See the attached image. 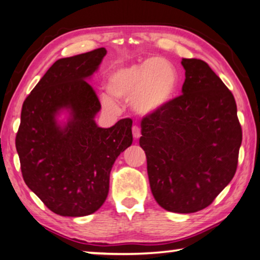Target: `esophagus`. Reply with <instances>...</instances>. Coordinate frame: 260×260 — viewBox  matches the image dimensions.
<instances>
[{
  "instance_id": "obj_1",
  "label": "esophagus",
  "mask_w": 260,
  "mask_h": 260,
  "mask_svg": "<svg viewBox=\"0 0 260 260\" xmlns=\"http://www.w3.org/2000/svg\"><path fill=\"white\" fill-rule=\"evenodd\" d=\"M132 133H133L134 139H139L141 137V129L139 126H133L132 127Z\"/></svg>"
}]
</instances>
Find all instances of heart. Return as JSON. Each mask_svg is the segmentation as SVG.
<instances>
[{
	"instance_id": "1",
	"label": "heart",
	"mask_w": 260,
	"mask_h": 260,
	"mask_svg": "<svg viewBox=\"0 0 260 260\" xmlns=\"http://www.w3.org/2000/svg\"><path fill=\"white\" fill-rule=\"evenodd\" d=\"M179 77L172 65L161 58H149L141 64L118 68L107 77L106 88L118 99L132 96L134 110L153 113L167 105L175 94ZM104 106L113 108V100L103 96Z\"/></svg>"
}]
</instances>
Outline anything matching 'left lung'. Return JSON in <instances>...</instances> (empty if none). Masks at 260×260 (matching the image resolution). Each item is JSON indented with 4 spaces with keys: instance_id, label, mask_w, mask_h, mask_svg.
Segmentation results:
<instances>
[{
    "instance_id": "obj_1",
    "label": "left lung",
    "mask_w": 260,
    "mask_h": 260,
    "mask_svg": "<svg viewBox=\"0 0 260 260\" xmlns=\"http://www.w3.org/2000/svg\"><path fill=\"white\" fill-rule=\"evenodd\" d=\"M181 63L183 93L142 118L139 142L155 201L190 214L209 207L235 176L242 126L234 94L210 67L196 58Z\"/></svg>"
}]
</instances>
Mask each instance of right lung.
Listing matches in <instances>:
<instances>
[{"label": "right lung", "mask_w": 260, "mask_h": 260, "mask_svg": "<svg viewBox=\"0 0 260 260\" xmlns=\"http://www.w3.org/2000/svg\"><path fill=\"white\" fill-rule=\"evenodd\" d=\"M106 52L99 48L58 59L23 103L15 140L23 180L57 215L81 217L98 210L114 161L133 141L129 118L110 128L94 121L102 106L85 79ZM60 108L72 111L64 129L55 121Z\"/></svg>", "instance_id": "add662e5"}]
</instances>
